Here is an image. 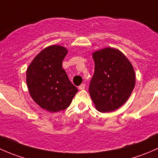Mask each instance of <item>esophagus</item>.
Instances as JSON below:
<instances>
[{
    "label": "esophagus",
    "mask_w": 158,
    "mask_h": 158,
    "mask_svg": "<svg viewBox=\"0 0 158 158\" xmlns=\"http://www.w3.org/2000/svg\"><path fill=\"white\" fill-rule=\"evenodd\" d=\"M85 84H81V85L79 86V89H80V90H82V89H85Z\"/></svg>",
    "instance_id": "obj_1"
}]
</instances>
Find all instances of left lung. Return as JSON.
I'll return each instance as SVG.
<instances>
[{"label": "left lung", "instance_id": "1", "mask_svg": "<svg viewBox=\"0 0 158 158\" xmlns=\"http://www.w3.org/2000/svg\"><path fill=\"white\" fill-rule=\"evenodd\" d=\"M95 72L89 94L100 112L115 111L123 106L135 85V73L128 59L119 49L107 47L92 53Z\"/></svg>", "mask_w": 158, "mask_h": 158}]
</instances>
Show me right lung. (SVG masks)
<instances>
[{"label":"right lung","instance_id":"add662e5","mask_svg":"<svg viewBox=\"0 0 158 158\" xmlns=\"http://www.w3.org/2000/svg\"><path fill=\"white\" fill-rule=\"evenodd\" d=\"M67 52L62 46H49L34 57L27 69L30 96L40 107L50 112L69 107L78 92L62 67Z\"/></svg>","mask_w":158,"mask_h":158}]
</instances>
